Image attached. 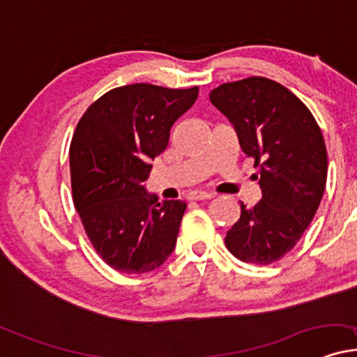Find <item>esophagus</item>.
Listing matches in <instances>:
<instances>
[{"instance_id": "34e87169", "label": "esophagus", "mask_w": 357, "mask_h": 357, "mask_svg": "<svg viewBox=\"0 0 357 357\" xmlns=\"http://www.w3.org/2000/svg\"><path fill=\"white\" fill-rule=\"evenodd\" d=\"M213 193L210 192H204V190H193L188 193V199L190 200H206V199H212Z\"/></svg>"}]
</instances>
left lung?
Masks as SVG:
<instances>
[{"instance_id": "1", "label": "left lung", "mask_w": 357, "mask_h": 357, "mask_svg": "<svg viewBox=\"0 0 357 357\" xmlns=\"http://www.w3.org/2000/svg\"><path fill=\"white\" fill-rule=\"evenodd\" d=\"M210 102L235 127L261 188L255 206L241 202L240 220L227 231L225 245L241 261L270 265L298 243L323 199L328 177L323 134L310 109L266 77L218 86Z\"/></svg>"}]
</instances>
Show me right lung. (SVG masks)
Wrapping results in <instances>:
<instances>
[{"instance_id":"add662e5","label":"right lung","mask_w":357,"mask_h":357,"mask_svg":"<svg viewBox=\"0 0 357 357\" xmlns=\"http://www.w3.org/2000/svg\"><path fill=\"white\" fill-rule=\"evenodd\" d=\"M199 87L130 84L105 92L81 117L69 149L73 200L100 258L114 270L147 273L177 243L187 204L147 192L151 160L195 104Z\"/></svg>"}]
</instances>
